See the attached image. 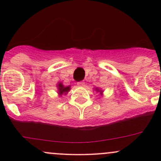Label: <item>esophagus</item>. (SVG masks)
Returning <instances> with one entry per match:
<instances>
[{"instance_id": "34e87169", "label": "esophagus", "mask_w": 161, "mask_h": 161, "mask_svg": "<svg viewBox=\"0 0 161 161\" xmlns=\"http://www.w3.org/2000/svg\"><path fill=\"white\" fill-rule=\"evenodd\" d=\"M77 86H80V87H82L85 86V82H82V81H80V82H77Z\"/></svg>"}]
</instances>
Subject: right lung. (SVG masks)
<instances>
[{"label":"right lung","mask_w":161,"mask_h":161,"mask_svg":"<svg viewBox=\"0 0 161 161\" xmlns=\"http://www.w3.org/2000/svg\"><path fill=\"white\" fill-rule=\"evenodd\" d=\"M58 90H59V94H63L65 93V92H68L70 90V86H67V87H64V86L62 84H58Z\"/></svg>","instance_id":"right-lung-1"}]
</instances>
